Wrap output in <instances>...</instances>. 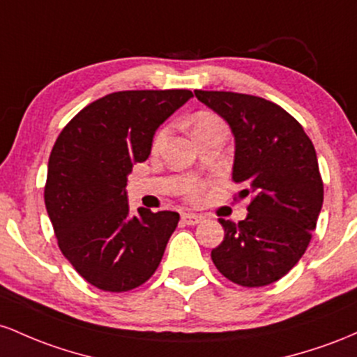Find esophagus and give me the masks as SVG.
<instances>
[{"mask_svg": "<svg viewBox=\"0 0 357 357\" xmlns=\"http://www.w3.org/2000/svg\"><path fill=\"white\" fill-rule=\"evenodd\" d=\"M202 219V215L192 214V212H183L182 214V222L187 224V226H195V224H199Z\"/></svg>", "mask_w": 357, "mask_h": 357, "instance_id": "34e87169", "label": "esophagus"}]
</instances>
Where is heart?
Returning <instances> with one entry per match:
<instances>
[{
  "instance_id": "obj_1",
  "label": "heart",
  "mask_w": 357,
  "mask_h": 357,
  "mask_svg": "<svg viewBox=\"0 0 357 357\" xmlns=\"http://www.w3.org/2000/svg\"><path fill=\"white\" fill-rule=\"evenodd\" d=\"M221 119L218 118V116L211 114V113H200L195 116V121H194V131L200 130V128H206V126H211L214 125V123H219ZM167 136V128H163V130L158 131V135L155 136V146H158L160 143L165 139ZM200 194V185L199 183H190L189 189H187V195H189L190 199H197Z\"/></svg>"
}]
</instances>
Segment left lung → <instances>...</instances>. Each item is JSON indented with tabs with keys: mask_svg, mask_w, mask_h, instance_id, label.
<instances>
[{
	"mask_svg": "<svg viewBox=\"0 0 357 357\" xmlns=\"http://www.w3.org/2000/svg\"><path fill=\"white\" fill-rule=\"evenodd\" d=\"M234 135L232 180L251 200L238 224L219 219L224 239L211 253L215 268L241 287L285 276L305 253L324 202L315 148L294 116L258 96L194 91Z\"/></svg>",
	"mask_w": 357,
	"mask_h": 357,
	"instance_id": "8db88e82",
	"label": "left lung"
}]
</instances>
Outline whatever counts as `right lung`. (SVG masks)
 Returning <instances> with one entry per match:
<instances>
[{"label": "right lung", "mask_w": 357, "mask_h": 357, "mask_svg": "<svg viewBox=\"0 0 357 357\" xmlns=\"http://www.w3.org/2000/svg\"><path fill=\"white\" fill-rule=\"evenodd\" d=\"M190 98L187 89L113 92L75 114L52 148L47 212L62 255L99 290H133L162 261L178 212L133 214L126 182L158 126Z\"/></svg>", "instance_id": "1"}]
</instances>
